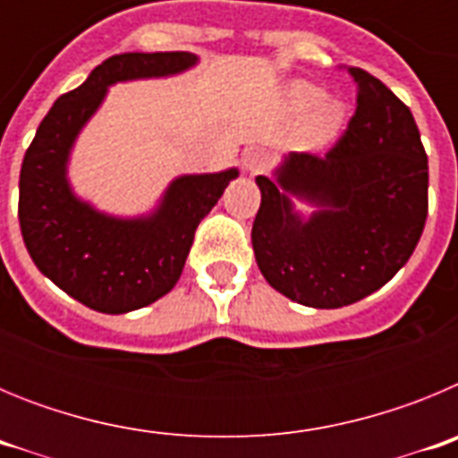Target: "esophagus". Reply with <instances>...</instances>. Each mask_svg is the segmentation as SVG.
Returning a JSON list of instances; mask_svg holds the SVG:
<instances>
[{"mask_svg": "<svg viewBox=\"0 0 458 458\" xmlns=\"http://www.w3.org/2000/svg\"><path fill=\"white\" fill-rule=\"evenodd\" d=\"M266 165H268V156H266L261 148H252L242 156V169L248 174H259L264 172Z\"/></svg>", "mask_w": 458, "mask_h": 458, "instance_id": "34e87169", "label": "esophagus"}]
</instances>
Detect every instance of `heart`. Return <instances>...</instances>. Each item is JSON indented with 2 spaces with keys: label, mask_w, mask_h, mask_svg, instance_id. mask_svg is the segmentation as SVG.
Listing matches in <instances>:
<instances>
[{
  "label": "heart",
  "mask_w": 458,
  "mask_h": 458,
  "mask_svg": "<svg viewBox=\"0 0 458 458\" xmlns=\"http://www.w3.org/2000/svg\"><path fill=\"white\" fill-rule=\"evenodd\" d=\"M286 105L295 114H305L314 109L307 121V137L314 144H326L342 131L346 119V105L342 100L326 98V91L317 84L293 82L286 89Z\"/></svg>",
  "instance_id": "obj_1"
}]
</instances>
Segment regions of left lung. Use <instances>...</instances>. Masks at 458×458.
Returning a JSON list of instances; mask_svg holds the SVG:
<instances>
[{"label": "left lung", "instance_id": "left-lung-1", "mask_svg": "<svg viewBox=\"0 0 458 458\" xmlns=\"http://www.w3.org/2000/svg\"><path fill=\"white\" fill-rule=\"evenodd\" d=\"M358 107L323 157L289 153L257 176V266L275 291L337 310L386 286L406 266L427 222L428 163L411 109L362 68H349ZM315 208L302 214L294 199Z\"/></svg>", "mask_w": 458, "mask_h": 458}]
</instances>
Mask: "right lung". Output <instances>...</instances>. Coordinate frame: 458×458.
<instances>
[{
    "label": "right lung",
    "mask_w": 458,
    "mask_h": 458,
    "mask_svg": "<svg viewBox=\"0 0 458 458\" xmlns=\"http://www.w3.org/2000/svg\"><path fill=\"white\" fill-rule=\"evenodd\" d=\"M192 52H125L109 56L52 105L20 169L18 217L36 268L82 305L103 314L140 310L176 286L199 222L238 169L176 176L151 213L121 217L82 199L68 163L84 125L109 87L172 78L197 66Z\"/></svg>",
    "instance_id": "obj_1"
}]
</instances>
